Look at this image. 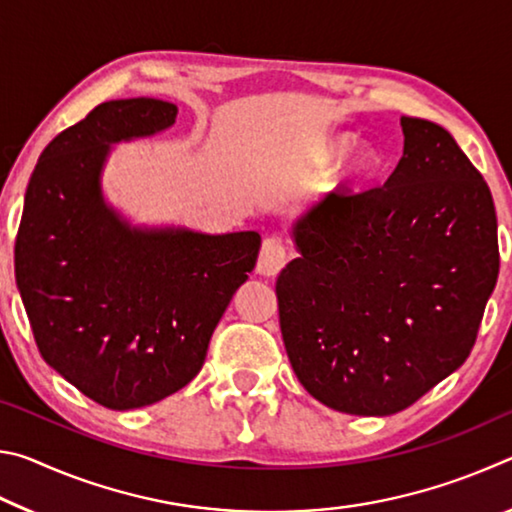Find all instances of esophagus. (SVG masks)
I'll use <instances>...</instances> for the list:
<instances>
[{
  "label": "esophagus",
  "mask_w": 512,
  "mask_h": 512,
  "mask_svg": "<svg viewBox=\"0 0 512 512\" xmlns=\"http://www.w3.org/2000/svg\"><path fill=\"white\" fill-rule=\"evenodd\" d=\"M284 264H287V248H284L282 239L277 237L264 239L262 250H259V257H257V273L271 277L280 273Z\"/></svg>",
  "instance_id": "esophagus-1"
}]
</instances>
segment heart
<instances>
[{
  "label": "heart",
  "instance_id": "heart-1",
  "mask_svg": "<svg viewBox=\"0 0 512 512\" xmlns=\"http://www.w3.org/2000/svg\"><path fill=\"white\" fill-rule=\"evenodd\" d=\"M352 142L354 140L350 135H332L325 137L316 149V160L320 164H329L339 157L342 158L332 167V180L336 187L359 185L363 180H370L379 169V155L370 146H363V149H357L345 156L344 153L352 149Z\"/></svg>",
  "mask_w": 512,
  "mask_h": 512
}]
</instances>
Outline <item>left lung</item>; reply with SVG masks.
<instances>
[{"label":"left lung","instance_id":"8db88e82","mask_svg":"<svg viewBox=\"0 0 512 512\" xmlns=\"http://www.w3.org/2000/svg\"><path fill=\"white\" fill-rule=\"evenodd\" d=\"M400 124L404 153L384 187L302 212L300 255L275 282L293 372L341 413L393 415L461 368L499 275L481 173L443 126Z\"/></svg>","mask_w":512,"mask_h":512}]
</instances>
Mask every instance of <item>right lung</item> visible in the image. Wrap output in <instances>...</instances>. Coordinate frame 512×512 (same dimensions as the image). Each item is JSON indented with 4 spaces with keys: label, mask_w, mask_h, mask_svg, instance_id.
<instances>
[{
    "label": "right lung",
    "mask_w": 512,
    "mask_h": 512,
    "mask_svg": "<svg viewBox=\"0 0 512 512\" xmlns=\"http://www.w3.org/2000/svg\"><path fill=\"white\" fill-rule=\"evenodd\" d=\"M176 115L149 97L101 103L49 142L24 194L15 282L38 350L112 411L160 402L198 375L262 246L253 230L135 225L106 201L112 144L167 131Z\"/></svg>",
    "instance_id": "1"
}]
</instances>
